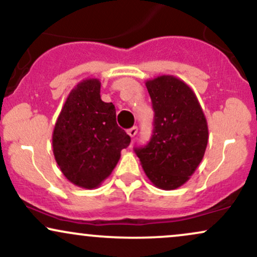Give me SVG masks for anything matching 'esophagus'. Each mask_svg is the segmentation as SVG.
<instances>
[{
	"instance_id": "34e87169",
	"label": "esophagus",
	"mask_w": 257,
	"mask_h": 257,
	"mask_svg": "<svg viewBox=\"0 0 257 257\" xmlns=\"http://www.w3.org/2000/svg\"><path fill=\"white\" fill-rule=\"evenodd\" d=\"M138 133V126H133V128L128 129V135L131 138H134Z\"/></svg>"
}]
</instances>
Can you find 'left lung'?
<instances>
[{"instance_id": "1", "label": "left lung", "mask_w": 257, "mask_h": 257, "mask_svg": "<svg viewBox=\"0 0 257 257\" xmlns=\"http://www.w3.org/2000/svg\"><path fill=\"white\" fill-rule=\"evenodd\" d=\"M155 129L147 146L135 149L144 172L161 190H176L190 180L204 157L208 123L196 94L173 75L147 79Z\"/></svg>"}]
</instances>
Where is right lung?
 Listing matches in <instances>:
<instances>
[{"mask_svg": "<svg viewBox=\"0 0 257 257\" xmlns=\"http://www.w3.org/2000/svg\"><path fill=\"white\" fill-rule=\"evenodd\" d=\"M98 78H85L65 100L53 131V153L73 185L98 188L118 163L131 137L117 125L116 108L100 96Z\"/></svg>", "mask_w": 257, "mask_h": 257, "instance_id": "right-lung-1", "label": "right lung"}]
</instances>
